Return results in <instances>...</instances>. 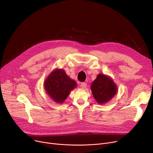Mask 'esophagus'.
<instances>
[{"mask_svg": "<svg viewBox=\"0 0 153 153\" xmlns=\"http://www.w3.org/2000/svg\"><path fill=\"white\" fill-rule=\"evenodd\" d=\"M81 87L82 88V89H85V88H86L87 87V84L85 82H82L81 84Z\"/></svg>", "mask_w": 153, "mask_h": 153, "instance_id": "esophagus-1", "label": "esophagus"}]
</instances>
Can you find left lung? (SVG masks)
<instances>
[{"mask_svg":"<svg viewBox=\"0 0 153 153\" xmlns=\"http://www.w3.org/2000/svg\"><path fill=\"white\" fill-rule=\"evenodd\" d=\"M91 89L93 96L99 104H105L113 98L117 92L118 88L111 77L99 74L92 82Z\"/></svg>","mask_w":153,"mask_h":153,"instance_id":"1","label":"left lung"}]
</instances>
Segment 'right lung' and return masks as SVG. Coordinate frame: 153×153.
Instances as JSON below:
<instances>
[{
    "instance_id": "add662e5",
    "label": "right lung",
    "mask_w": 153,
    "mask_h": 153,
    "mask_svg": "<svg viewBox=\"0 0 153 153\" xmlns=\"http://www.w3.org/2000/svg\"><path fill=\"white\" fill-rule=\"evenodd\" d=\"M77 83L71 79L63 69H54L45 79V89L56 103H62L70 92L75 89Z\"/></svg>"
}]
</instances>
